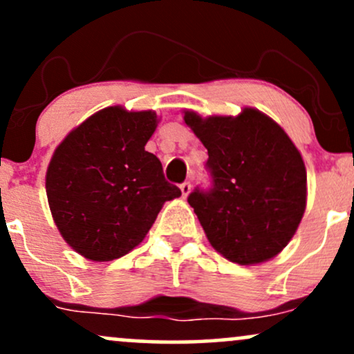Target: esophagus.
I'll return each instance as SVG.
<instances>
[{"mask_svg":"<svg viewBox=\"0 0 354 354\" xmlns=\"http://www.w3.org/2000/svg\"><path fill=\"white\" fill-rule=\"evenodd\" d=\"M180 189H181L183 198H186V196H188V194H189V191H191V183H189V181L181 183V185H180Z\"/></svg>","mask_w":354,"mask_h":354,"instance_id":"1","label":"esophagus"}]
</instances>
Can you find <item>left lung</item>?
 <instances>
[{
	"instance_id": "8db88e82",
	"label": "left lung",
	"mask_w": 354,
	"mask_h": 354,
	"mask_svg": "<svg viewBox=\"0 0 354 354\" xmlns=\"http://www.w3.org/2000/svg\"><path fill=\"white\" fill-rule=\"evenodd\" d=\"M185 123L208 149V189L194 188V208L211 246L230 261L254 265L290 243L306 208V168L290 136L253 108L241 115Z\"/></svg>"
}]
</instances>
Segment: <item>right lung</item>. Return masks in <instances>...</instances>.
Masks as SVG:
<instances>
[{"label":"right lung","mask_w":354,"mask_h":354,"mask_svg":"<svg viewBox=\"0 0 354 354\" xmlns=\"http://www.w3.org/2000/svg\"><path fill=\"white\" fill-rule=\"evenodd\" d=\"M154 111L109 106L63 140L46 173L50 209L61 236L93 261L121 258L143 241L165 201L181 189L145 149Z\"/></svg>","instance_id":"add662e5"}]
</instances>
